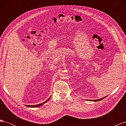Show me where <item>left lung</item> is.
Listing matches in <instances>:
<instances>
[{"instance_id":"1","label":"left lung","mask_w":126,"mask_h":126,"mask_svg":"<svg viewBox=\"0 0 126 126\" xmlns=\"http://www.w3.org/2000/svg\"><path fill=\"white\" fill-rule=\"evenodd\" d=\"M106 97H103V98H102L99 99H97V100H90V101H100V100H102L103 99H104Z\"/></svg>"}]
</instances>
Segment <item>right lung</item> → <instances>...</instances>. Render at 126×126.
<instances>
[{
	"mask_svg": "<svg viewBox=\"0 0 126 126\" xmlns=\"http://www.w3.org/2000/svg\"><path fill=\"white\" fill-rule=\"evenodd\" d=\"M50 98H51V96H50V97H49L46 101H45V102H43V103H41V104H38V105H25V106H27V107H32V108L38 107H40V106H42L43 105H44V104H45L46 102H47V101H48L50 99Z\"/></svg>",
	"mask_w": 126,
	"mask_h": 126,
	"instance_id": "obj_1",
	"label": "right lung"
}]
</instances>
